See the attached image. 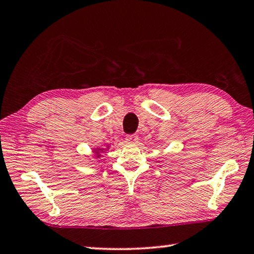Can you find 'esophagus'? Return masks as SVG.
Masks as SVG:
<instances>
[{
  "label": "esophagus",
  "instance_id": "34e87169",
  "mask_svg": "<svg viewBox=\"0 0 254 254\" xmlns=\"http://www.w3.org/2000/svg\"><path fill=\"white\" fill-rule=\"evenodd\" d=\"M126 141L127 143H137L138 141V137L136 134H128L126 137Z\"/></svg>",
  "mask_w": 254,
  "mask_h": 254
}]
</instances>
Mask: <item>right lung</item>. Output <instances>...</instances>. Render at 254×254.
<instances>
[{"instance_id": "right-lung-1", "label": "right lung", "mask_w": 254, "mask_h": 254, "mask_svg": "<svg viewBox=\"0 0 254 254\" xmlns=\"http://www.w3.org/2000/svg\"><path fill=\"white\" fill-rule=\"evenodd\" d=\"M101 152H103V148H96V150H94V153H97V156L98 157L100 156V153Z\"/></svg>"}]
</instances>
